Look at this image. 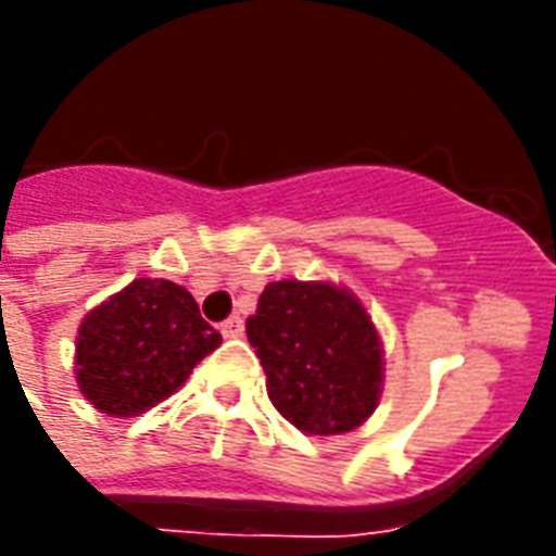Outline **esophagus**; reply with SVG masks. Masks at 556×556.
<instances>
[{"label": "esophagus", "mask_w": 556, "mask_h": 556, "mask_svg": "<svg viewBox=\"0 0 556 556\" xmlns=\"http://www.w3.org/2000/svg\"><path fill=\"white\" fill-rule=\"evenodd\" d=\"M218 331H222V338H242V331H244V323L242 317H227L222 326H218Z\"/></svg>", "instance_id": "1"}]
</instances>
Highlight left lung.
Wrapping results in <instances>:
<instances>
[{"label":"left lung","mask_w":556,"mask_h":556,"mask_svg":"<svg viewBox=\"0 0 556 556\" xmlns=\"http://www.w3.org/2000/svg\"><path fill=\"white\" fill-rule=\"evenodd\" d=\"M244 329L268 378V397L303 432L355 430L378 406V331L343 288L270 282Z\"/></svg>","instance_id":"1"}]
</instances>
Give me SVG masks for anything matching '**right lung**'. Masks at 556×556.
<instances>
[{"instance_id":"obj_1","label":"right lung","mask_w":556,"mask_h":556,"mask_svg":"<svg viewBox=\"0 0 556 556\" xmlns=\"http://www.w3.org/2000/svg\"><path fill=\"white\" fill-rule=\"evenodd\" d=\"M218 343L190 291L169 279H135L83 320L74 371L98 409L138 415L173 395Z\"/></svg>"}]
</instances>
